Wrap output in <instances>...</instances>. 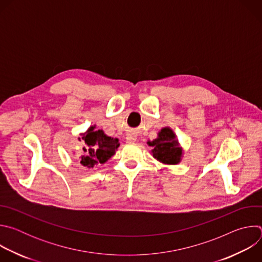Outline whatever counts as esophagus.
I'll use <instances>...</instances> for the list:
<instances>
[{"instance_id":"34e87169","label":"esophagus","mask_w":262,"mask_h":262,"mask_svg":"<svg viewBox=\"0 0 262 262\" xmlns=\"http://www.w3.org/2000/svg\"><path fill=\"white\" fill-rule=\"evenodd\" d=\"M125 140H126V143H134L137 140V135H135L134 133H127Z\"/></svg>"}]
</instances>
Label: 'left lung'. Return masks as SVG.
<instances>
[{
	"mask_svg": "<svg viewBox=\"0 0 262 262\" xmlns=\"http://www.w3.org/2000/svg\"><path fill=\"white\" fill-rule=\"evenodd\" d=\"M150 146L151 156L160 163L167 166H174L181 162L183 157V148L181 147L176 134L169 127H163L154 141H148Z\"/></svg>",
	"mask_w": 262,
	"mask_h": 262,
	"instance_id": "left-lung-1",
	"label": "left lung"
}]
</instances>
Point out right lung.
Returning <instances> with one entry per match:
<instances>
[{
  "label": "right lung",
  "instance_id": "1",
  "mask_svg": "<svg viewBox=\"0 0 262 262\" xmlns=\"http://www.w3.org/2000/svg\"><path fill=\"white\" fill-rule=\"evenodd\" d=\"M86 147L83 148L84 155L80 157L81 164L91 169L97 164L106 163L116 154L119 147L117 138H111L104 134L102 129H96V125H91L85 133L81 134Z\"/></svg>",
  "mask_w": 262,
  "mask_h": 262
}]
</instances>
